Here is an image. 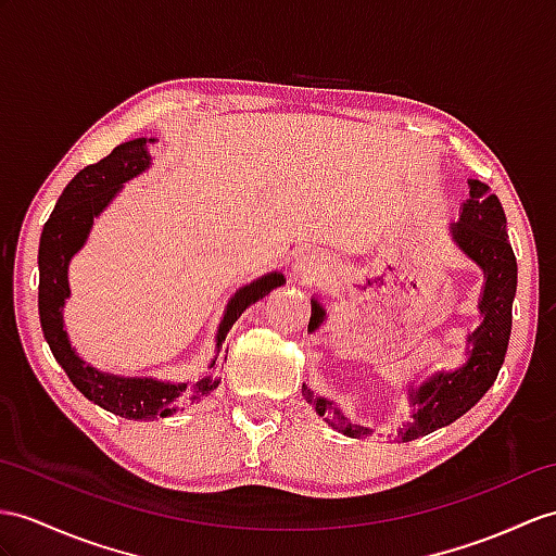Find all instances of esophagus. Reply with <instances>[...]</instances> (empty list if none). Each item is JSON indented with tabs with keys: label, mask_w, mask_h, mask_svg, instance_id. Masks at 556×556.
<instances>
[{
	"label": "esophagus",
	"mask_w": 556,
	"mask_h": 556,
	"mask_svg": "<svg viewBox=\"0 0 556 556\" xmlns=\"http://www.w3.org/2000/svg\"><path fill=\"white\" fill-rule=\"evenodd\" d=\"M294 268L300 270L304 278H318L323 270V264H320V260H316V254H300L294 262Z\"/></svg>",
	"instance_id": "esophagus-1"
}]
</instances>
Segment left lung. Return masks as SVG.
I'll return each instance as SVG.
<instances>
[{
    "label": "left lung",
    "instance_id": "8db88e82",
    "mask_svg": "<svg viewBox=\"0 0 556 556\" xmlns=\"http://www.w3.org/2000/svg\"><path fill=\"white\" fill-rule=\"evenodd\" d=\"M451 233L457 248L483 268L485 286L479 302L483 320L467 337L471 349L467 351L469 358L465 365H459L453 372L431 375L419 387L408 389L413 419L399 429V441L427 437L431 431L448 427L457 417H463L493 387L505 363L511 332V302L514 294H517V256H514L507 238L503 205H500L497 195L489 191V186L469 179V200L459 212V222L451 226ZM323 320L325 308L314 296L311 300L308 332L318 330ZM304 399L314 405L325 422L342 431V434L354 439L372 434L368 427L349 422L332 401L314 396V391L306 387Z\"/></svg>",
    "mask_w": 556,
    "mask_h": 556
}]
</instances>
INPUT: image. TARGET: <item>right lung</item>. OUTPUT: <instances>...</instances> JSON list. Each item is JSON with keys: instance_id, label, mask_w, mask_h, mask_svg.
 <instances>
[{"instance_id": "obj_1", "label": "right lung", "mask_w": 556, "mask_h": 556, "mask_svg": "<svg viewBox=\"0 0 556 556\" xmlns=\"http://www.w3.org/2000/svg\"><path fill=\"white\" fill-rule=\"evenodd\" d=\"M155 139H134L113 148L111 155L99 160L97 165H89L79 172L75 179L63 188V193L53 207L49 222L45 224L42 238H39V323H42L45 340L51 349L53 358L61 363L71 382L83 391V394L101 405L103 410H111L127 419H155L169 417L186 403L198 401L202 394L219 384L214 377L216 358L207 368L205 377L198 382H162L153 377H119L111 372H101L91 368L75 354V349L67 340L63 330V306L71 296V286H67V264L73 254L85 245L89 231L93 226V216H99L111 200L119 193L134 176L151 167V155L148 146ZM286 282V276L266 274L252 280L250 286L240 288L231 302L226 304L224 318L216 330V356L224 349L226 334L233 328V323L242 316V311L260 302L270 290L280 288Z\"/></svg>"}]
</instances>
